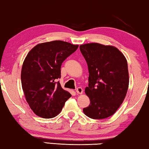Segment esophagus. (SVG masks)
Wrapping results in <instances>:
<instances>
[{
  "mask_svg": "<svg viewBox=\"0 0 149 149\" xmlns=\"http://www.w3.org/2000/svg\"><path fill=\"white\" fill-rule=\"evenodd\" d=\"M83 91V89L81 88V87H78V88H77L76 89V92L78 93V94H82Z\"/></svg>",
  "mask_w": 149,
  "mask_h": 149,
  "instance_id": "1",
  "label": "esophagus"
}]
</instances>
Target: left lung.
<instances>
[{
  "instance_id": "left-lung-1",
  "label": "left lung",
  "mask_w": 149,
  "mask_h": 149,
  "mask_svg": "<svg viewBox=\"0 0 149 149\" xmlns=\"http://www.w3.org/2000/svg\"><path fill=\"white\" fill-rule=\"evenodd\" d=\"M89 70L85 92L90 104L83 109L89 118L102 119L113 115L125 99L129 86L127 62L115 47L97 42L80 45Z\"/></svg>"
}]
</instances>
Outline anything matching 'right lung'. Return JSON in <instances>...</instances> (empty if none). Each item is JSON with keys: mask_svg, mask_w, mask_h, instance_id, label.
Returning <instances> with one entry per match:
<instances>
[{"mask_svg": "<svg viewBox=\"0 0 149 149\" xmlns=\"http://www.w3.org/2000/svg\"><path fill=\"white\" fill-rule=\"evenodd\" d=\"M78 45L62 40L36 45L22 65V86L26 102L34 114L49 119L62 111L71 94L61 87V65L77 49Z\"/></svg>", "mask_w": 149, "mask_h": 149, "instance_id": "obj_1", "label": "right lung"}]
</instances>
